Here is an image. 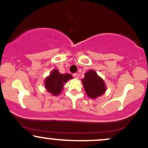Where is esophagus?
Wrapping results in <instances>:
<instances>
[{
	"label": "esophagus",
	"mask_w": 148,
	"mask_h": 148,
	"mask_svg": "<svg viewBox=\"0 0 148 148\" xmlns=\"http://www.w3.org/2000/svg\"><path fill=\"white\" fill-rule=\"evenodd\" d=\"M73 77H74V78L75 79H78L79 78V74H73Z\"/></svg>",
	"instance_id": "esophagus-1"
}]
</instances>
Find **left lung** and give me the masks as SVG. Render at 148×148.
<instances>
[{"instance_id": "1", "label": "left lung", "mask_w": 148, "mask_h": 148, "mask_svg": "<svg viewBox=\"0 0 148 148\" xmlns=\"http://www.w3.org/2000/svg\"><path fill=\"white\" fill-rule=\"evenodd\" d=\"M84 78L82 80L86 95L92 99L101 96L106 91L104 81L93 70L85 74Z\"/></svg>"}]
</instances>
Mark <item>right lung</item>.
<instances>
[{"mask_svg":"<svg viewBox=\"0 0 148 148\" xmlns=\"http://www.w3.org/2000/svg\"><path fill=\"white\" fill-rule=\"evenodd\" d=\"M73 77L69 74H62L58 70H53L50 76L46 79L45 87L48 92L53 95H59L63 89L64 84Z\"/></svg>","mask_w":148,"mask_h":148,"instance_id":"1","label":"right lung"}]
</instances>
